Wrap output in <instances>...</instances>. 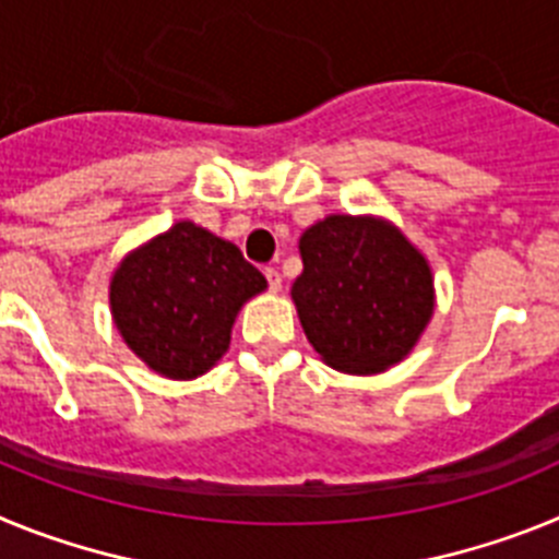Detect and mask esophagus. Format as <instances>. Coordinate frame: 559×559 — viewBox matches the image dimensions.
<instances>
[{"label": "esophagus", "mask_w": 559, "mask_h": 559, "mask_svg": "<svg viewBox=\"0 0 559 559\" xmlns=\"http://www.w3.org/2000/svg\"><path fill=\"white\" fill-rule=\"evenodd\" d=\"M265 280H269V288L274 290V294L280 288H283V274H280V271H276V269H271V265H269V269H265Z\"/></svg>", "instance_id": "esophagus-1"}]
</instances>
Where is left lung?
Segmentation results:
<instances>
[{
    "mask_svg": "<svg viewBox=\"0 0 559 559\" xmlns=\"http://www.w3.org/2000/svg\"><path fill=\"white\" fill-rule=\"evenodd\" d=\"M302 274L290 296L305 335L328 367L386 372L414 349L433 313L423 251L372 215H328L299 237Z\"/></svg>",
    "mask_w": 559,
    "mask_h": 559,
    "instance_id": "1",
    "label": "left lung"
}]
</instances>
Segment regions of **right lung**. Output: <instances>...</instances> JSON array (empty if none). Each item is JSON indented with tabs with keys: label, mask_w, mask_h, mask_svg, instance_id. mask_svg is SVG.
Listing matches in <instances>:
<instances>
[{
	"label": "right lung",
	"mask_w": 559,
	"mask_h": 559,
	"mask_svg": "<svg viewBox=\"0 0 559 559\" xmlns=\"http://www.w3.org/2000/svg\"><path fill=\"white\" fill-rule=\"evenodd\" d=\"M265 285L235 243L179 221L117 265L108 299L133 355L165 378L192 380L224 358L237 313Z\"/></svg>",
	"instance_id": "obj_1"
}]
</instances>
